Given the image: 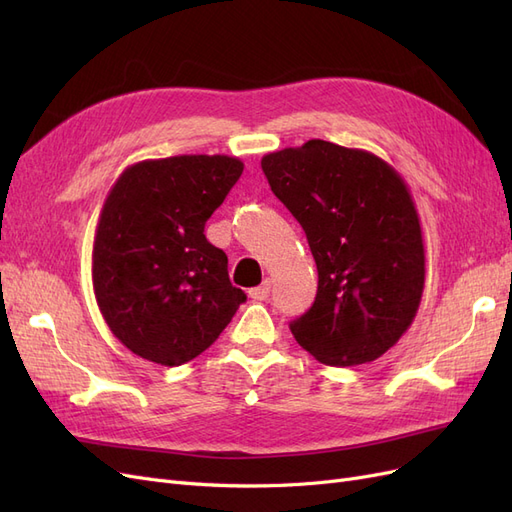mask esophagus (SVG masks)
I'll list each match as a JSON object with an SVG mask.
<instances>
[{
    "mask_svg": "<svg viewBox=\"0 0 512 512\" xmlns=\"http://www.w3.org/2000/svg\"><path fill=\"white\" fill-rule=\"evenodd\" d=\"M269 294H271V282H265V284H260L256 288H250V297L254 301H267Z\"/></svg>",
    "mask_w": 512,
    "mask_h": 512,
    "instance_id": "esophagus-1",
    "label": "esophagus"
}]
</instances>
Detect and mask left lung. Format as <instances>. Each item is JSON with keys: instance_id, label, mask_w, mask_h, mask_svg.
Segmentation results:
<instances>
[{"instance_id": "8db88e82", "label": "left lung", "mask_w": 512, "mask_h": 512, "mask_svg": "<svg viewBox=\"0 0 512 512\" xmlns=\"http://www.w3.org/2000/svg\"><path fill=\"white\" fill-rule=\"evenodd\" d=\"M260 166L318 269L312 307L290 322L294 339L324 365L376 361L408 331L423 297L425 247L408 185L374 153L320 138Z\"/></svg>"}]
</instances>
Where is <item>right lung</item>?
I'll use <instances>...</instances> for the list:
<instances>
[{"label": "right lung", "instance_id": "add662e5", "mask_svg": "<svg viewBox=\"0 0 512 512\" xmlns=\"http://www.w3.org/2000/svg\"><path fill=\"white\" fill-rule=\"evenodd\" d=\"M243 162L175 156L126 168L108 192L94 239V290L108 329L151 363L183 365L205 352L245 292L205 224Z\"/></svg>", "mask_w": 512, "mask_h": 512}]
</instances>
